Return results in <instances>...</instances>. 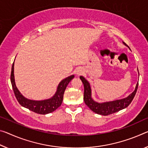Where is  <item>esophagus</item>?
<instances>
[{
  "mask_svg": "<svg viewBox=\"0 0 148 148\" xmlns=\"http://www.w3.org/2000/svg\"><path fill=\"white\" fill-rule=\"evenodd\" d=\"M81 73H82V72H81L80 70H78V71H77V72H76V74L78 75V76H79V75L81 74Z\"/></svg>",
  "mask_w": 148,
  "mask_h": 148,
  "instance_id": "obj_1",
  "label": "esophagus"
}]
</instances>
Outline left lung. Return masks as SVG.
Wrapping results in <instances>:
<instances>
[{
	"mask_svg": "<svg viewBox=\"0 0 148 148\" xmlns=\"http://www.w3.org/2000/svg\"><path fill=\"white\" fill-rule=\"evenodd\" d=\"M123 43L125 45L127 46V45L125 43H124L123 41ZM129 49H130V48H129ZM138 74H139V72H138ZM79 78H80L84 86V101L85 102L86 105L90 108L91 111L95 112V113L101 114V115L104 116H107L109 115V114L114 113V112H118L121 111V110L124 109L127 107L130 104V103L132 102L134 97L138 86V82L134 91L131 94L129 95L128 97L123 98V99L99 103L95 101L93 99L92 97H91V89L90 84L88 82V81L84 77L82 76L79 77Z\"/></svg>",
	"mask_w": 148,
	"mask_h": 148,
	"instance_id": "1",
	"label": "left lung"
}]
</instances>
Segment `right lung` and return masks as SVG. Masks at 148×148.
<instances>
[{"label":"right lung","instance_id":"add662e5","mask_svg":"<svg viewBox=\"0 0 148 148\" xmlns=\"http://www.w3.org/2000/svg\"><path fill=\"white\" fill-rule=\"evenodd\" d=\"M14 62H13L12 66L10 81L16 99L22 107L27 108L30 111L38 114H46L50 113V112L55 111L57 108L59 107L62 103L63 95H64L66 86L73 78H74V75H71V76H68L66 78L63 79L62 81H60V82L58 84L57 86L55 93L49 99L43 100L29 99L25 97L20 92V91L18 90L16 86L14 74Z\"/></svg>","mask_w":148,"mask_h":148}]
</instances>
